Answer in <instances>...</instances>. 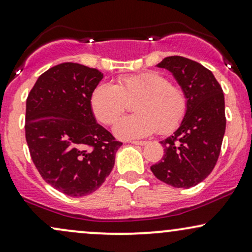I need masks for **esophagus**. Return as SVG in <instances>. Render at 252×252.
Here are the masks:
<instances>
[{"label": "esophagus", "mask_w": 252, "mask_h": 252, "mask_svg": "<svg viewBox=\"0 0 252 252\" xmlns=\"http://www.w3.org/2000/svg\"><path fill=\"white\" fill-rule=\"evenodd\" d=\"M129 143H131V144H134V145H142V147L143 145L147 144V142H145V140H140V142L139 140H131Z\"/></svg>", "instance_id": "1"}]
</instances>
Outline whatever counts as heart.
<instances>
[{"mask_svg":"<svg viewBox=\"0 0 252 252\" xmlns=\"http://www.w3.org/2000/svg\"><path fill=\"white\" fill-rule=\"evenodd\" d=\"M137 114L119 118L113 132L120 139H139L158 131L168 134L178 128L188 112V96L179 86L158 72L127 75L119 84L102 83L91 94V108L97 120L110 124L125 110L127 99H136Z\"/></svg>","mask_w":252,"mask_h":252,"instance_id":"obj_1","label":"heart"}]
</instances>
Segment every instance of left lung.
Wrapping results in <instances>:
<instances>
[{
    "mask_svg": "<svg viewBox=\"0 0 252 252\" xmlns=\"http://www.w3.org/2000/svg\"><path fill=\"white\" fill-rule=\"evenodd\" d=\"M172 73L188 96L181 124L161 140L164 155L150 167L158 179L173 188L196 186L212 173L226 129L224 97L209 69L183 56H168L156 64Z\"/></svg>",
    "mask_w": 252,
    "mask_h": 252,
    "instance_id": "8db88e82",
    "label": "left lung"
}]
</instances>
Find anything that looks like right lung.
Instances as JSON below:
<instances>
[{
    "mask_svg": "<svg viewBox=\"0 0 252 252\" xmlns=\"http://www.w3.org/2000/svg\"><path fill=\"white\" fill-rule=\"evenodd\" d=\"M103 79L96 68L63 62L39 75L26 101L25 134L42 178L71 197L104 183L123 143L97 124L91 94Z\"/></svg>",
    "mask_w": 252,
    "mask_h": 252,
    "instance_id": "add662e5",
    "label": "right lung"
}]
</instances>
